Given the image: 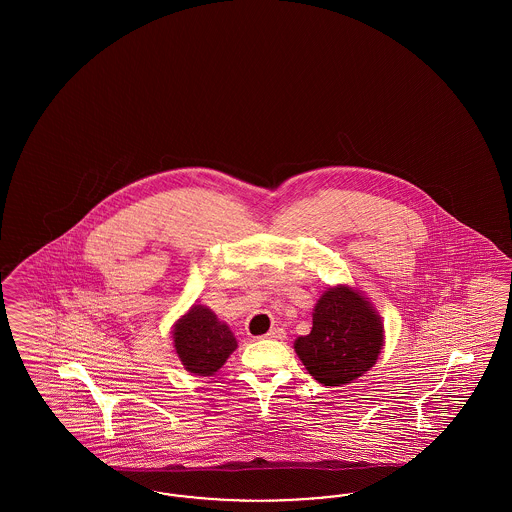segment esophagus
Masks as SVG:
<instances>
[{"mask_svg": "<svg viewBox=\"0 0 512 512\" xmlns=\"http://www.w3.org/2000/svg\"><path fill=\"white\" fill-rule=\"evenodd\" d=\"M263 338H265V340L274 341L284 340V338H286V332H284V328H272L267 336H263Z\"/></svg>", "mask_w": 512, "mask_h": 512, "instance_id": "obj_1", "label": "esophagus"}]
</instances>
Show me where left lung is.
<instances>
[{
    "label": "left lung",
    "instance_id": "8db88e82",
    "mask_svg": "<svg viewBox=\"0 0 512 512\" xmlns=\"http://www.w3.org/2000/svg\"><path fill=\"white\" fill-rule=\"evenodd\" d=\"M384 324L363 293L336 286L320 295L313 330L293 347L309 374L324 386H343L376 365Z\"/></svg>",
    "mask_w": 512,
    "mask_h": 512
}]
</instances>
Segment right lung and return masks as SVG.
I'll return each instance as SVG.
<instances>
[{
  "mask_svg": "<svg viewBox=\"0 0 512 512\" xmlns=\"http://www.w3.org/2000/svg\"><path fill=\"white\" fill-rule=\"evenodd\" d=\"M172 341L178 359L195 376H213L238 347L228 324L205 305H194L176 320Z\"/></svg>",
  "mask_w": 512,
  "mask_h": 512,
  "instance_id": "obj_1",
  "label": "right lung"
}]
</instances>
